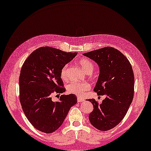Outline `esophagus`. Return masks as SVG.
<instances>
[{
  "instance_id": "34e87169",
  "label": "esophagus",
  "mask_w": 151,
  "mask_h": 151,
  "mask_svg": "<svg viewBox=\"0 0 151 151\" xmlns=\"http://www.w3.org/2000/svg\"><path fill=\"white\" fill-rule=\"evenodd\" d=\"M77 101H78V102H81L84 101V99L81 98V97H78V98H77Z\"/></svg>"
}]
</instances>
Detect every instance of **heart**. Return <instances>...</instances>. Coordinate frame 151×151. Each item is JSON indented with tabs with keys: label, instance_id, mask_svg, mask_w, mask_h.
<instances>
[{
	"label": "heart",
	"instance_id": "heart-1",
	"mask_svg": "<svg viewBox=\"0 0 151 151\" xmlns=\"http://www.w3.org/2000/svg\"><path fill=\"white\" fill-rule=\"evenodd\" d=\"M79 64L82 69L87 73H91L94 69L93 63L88 59H81L79 61ZM67 69H68V65L66 64L61 69L60 76L63 80L67 79ZM90 88V84L86 82L72 81L67 85V90L69 93L80 96V97H82Z\"/></svg>",
	"mask_w": 151,
	"mask_h": 151
}]
</instances>
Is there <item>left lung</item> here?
Masks as SVG:
<instances>
[{
    "mask_svg": "<svg viewBox=\"0 0 151 151\" xmlns=\"http://www.w3.org/2000/svg\"><path fill=\"white\" fill-rule=\"evenodd\" d=\"M83 54L93 60L100 67L93 91L98 95L106 96L101 104L94 99H87L93 105L89 119L97 129L107 131L123 119L132 102L134 75L132 65L123 54L111 47Z\"/></svg>",
    "mask_w": 151,
    "mask_h": 151,
    "instance_id": "8db88e82",
    "label": "left lung"
}]
</instances>
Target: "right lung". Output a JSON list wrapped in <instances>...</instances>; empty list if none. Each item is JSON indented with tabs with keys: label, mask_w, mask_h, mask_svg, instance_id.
<instances>
[{
	"label": "right lung",
	"mask_w": 151,
	"mask_h": 151,
	"mask_svg": "<svg viewBox=\"0 0 151 151\" xmlns=\"http://www.w3.org/2000/svg\"><path fill=\"white\" fill-rule=\"evenodd\" d=\"M76 54L43 47L32 52L22 64L19 79V101L28 120L41 132L56 131L70 107L77 102L74 94L62 95L55 102L51 97L54 93L65 92L61 69Z\"/></svg>",
	"instance_id": "add662e5"
}]
</instances>
